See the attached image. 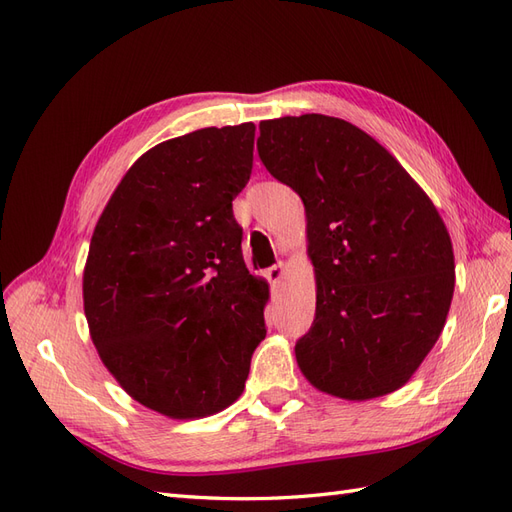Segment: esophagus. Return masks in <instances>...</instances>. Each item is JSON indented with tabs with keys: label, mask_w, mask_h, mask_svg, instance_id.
<instances>
[{
	"label": "esophagus",
	"mask_w": 512,
	"mask_h": 512,
	"mask_svg": "<svg viewBox=\"0 0 512 512\" xmlns=\"http://www.w3.org/2000/svg\"><path fill=\"white\" fill-rule=\"evenodd\" d=\"M265 277L271 282V284H280L284 280V265L280 262V265H273L265 271Z\"/></svg>",
	"instance_id": "34e87169"
}]
</instances>
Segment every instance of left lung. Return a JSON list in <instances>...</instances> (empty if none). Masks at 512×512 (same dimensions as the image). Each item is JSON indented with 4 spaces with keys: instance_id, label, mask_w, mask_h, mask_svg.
Here are the masks:
<instances>
[{
    "instance_id": "8db88e82",
    "label": "left lung",
    "mask_w": 512,
    "mask_h": 512,
    "mask_svg": "<svg viewBox=\"0 0 512 512\" xmlns=\"http://www.w3.org/2000/svg\"><path fill=\"white\" fill-rule=\"evenodd\" d=\"M258 156L297 192L316 269L299 367L342 399L397 391L444 329L455 290L448 230L389 151L327 115L260 121Z\"/></svg>"
}]
</instances>
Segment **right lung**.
Returning <instances> with one entry per match:
<instances>
[{
  "label": "right lung",
  "mask_w": 512,
  "mask_h": 512,
  "mask_svg": "<svg viewBox=\"0 0 512 512\" xmlns=\"http://www.w3.org/2000/svg\"><path fill=\"white\" fill-rule=\"evenodd\" d=\"M254 132L203 128L149 149L91 237V339L123 391L170 418L230 406L267 335L269 286L247 271L232 213L252 175Z\"/></svg>",
  "instance_id": "obj_1"
}]
</instances>
